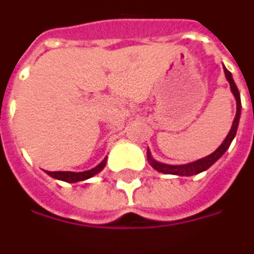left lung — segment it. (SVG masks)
Listing matches in <instances>:
<instances>
[{"label":"left lung","instance_id":"obj_1","mask_svg":"<svg viewBox=\"0 0 254 254\" xmlns=\"http://www.w3.org/2000/svg\"><path fill=\"white\" fill-rule=\"evenodd\" d=\"M224 74H226L227 81H228V84H230L232 95H234L235 102H237V114H235V118H234V121H232V127L231 129H230L228 134H227V137L223 140V143L219 145V148L214 152H212V154H209L207 157L201 158V159H198V161H194V162H190V164L184 165H169L164 164V162H159V161L152 158L151 152L147 148V159H148V162H150V165H151L152 168L155 170H158L159 173H164V175H176V176H194V175H198V173H201V172H205L206 169H209V168H210L219 158H221V155L228 150L231 141L234 140V137H235V134H237V129H238L239 125V118H241V107H242V106H241V96H239L238 88H237V85H235L234 79H232L231 72L228 71L226 67H224Z\"/></svg>","mask_w":254,"mask_h":254}]
</instances>
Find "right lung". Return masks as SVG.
<instances>
[{"label": "right lung", "mask_w": 254, "mask_h": 254, "mask_svg": "<svg viewBox=\"0 0 254 254\" xmlns=\"http://www.w3.org/2000/svg\"><path fill=\"white\" fill-rule=\"evenodd\" d=\"M106 164H107V157L104 158L97 166L89 170H85V172H47V175L56 179V180H62V182L65 183L84 182V180H88L90 177L96 176L97 173H100L104 169Z\"/></svg>", "instance_id": "1"}]
</instances>
